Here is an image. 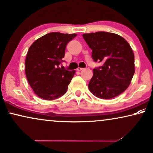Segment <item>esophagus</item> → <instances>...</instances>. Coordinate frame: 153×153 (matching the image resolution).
I'll return each instance as SVG.
<instances>
[{
  "label": "esophagus",
  "mask_w": 153,
  "mask_h": 153,
  "mask_svg": "<svg viewBox=\"0 0 153 153\" xmlns=\"http://www.w3.org/2000/svg\"><path fill=\"white\" fill-rule=\"evenodd\" d=\"M82 68H80V67H78V68H77V71H82Z\"/></svg>",
  "instance_id": "34e87169"
}]
</instances>
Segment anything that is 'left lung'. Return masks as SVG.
<instances>
[{"instance_id": "obj_1", "label": "left lung", "mask_w": 153, "mask_h": 153, "mask_svg": "<svg viewBox=\"0 0 153 153\" xmlns=\"http://www.w3.org/2000/svg\"><path fill=\"white\" fill-rule=\"evenodd\" d=\"M92 49L94 61L103 65L93 70L89 90L101 99H111L128 88L135 73L134 53L130 44L122 36L106 32L83 34Z\"/></svg>"}]
</instances>
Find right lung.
<instances>
[{"instance_id":"add662e5","label":"right lung","mask_w":153,"mask_h":153,"mask_svg":"<svg viewBox=\"0 0 153 153\" xmlns=\"http://www.w3.org/2000/svg\"><path fill=\"white\" fill-rule=\"evenodd\" d=\"M76 34L51 32L37 39L29 48L25 74L34 92L45 100H53L66 92L75 71L60 66L67 44Z\"/></svg>"}]
</instances>
